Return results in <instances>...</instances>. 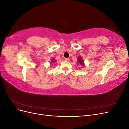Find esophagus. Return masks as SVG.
I'll return each mask as SVG.
<instances>
[{"label":"esophagus","instance_id":"obj_1","mask_svg":"<svg viewBox=\"0 0 129 129\" xmlns=\"http://www.w3.org/2000/svg\"><path fill=\"white\" fill-rule=\"evenodd\" d=\"M64 60L66 61H69V58H65Z\"/></svg>","mask_w":129,"mask_h":129}]
</instances>
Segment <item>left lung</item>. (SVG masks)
Here are the masks:
<instances>
[{"label":"left lung","mask_w":129,"mask_h":129,"mask_svg":"<svg viewBox=\"0 0 129 129\" xmlns=\"http://www.w3.org/2000/svg\"><path fill=\"white\" fill-rule=\"evenodd\" d=\"M78 62H79V63H80L82 66V65L84 64V62H83L82 59V57H79V60H78Z\"/></svg>","instance_id":"obj_1"}]
</instances>
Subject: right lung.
<instances>
[{
	"label": "right lung",
	"instance_id": "1",
	"mask_svg": "<svg viewBox=\"0 0 129 129\" xmlns=\"http://www.w3.org/2000/svg\"><path fill=\"white\" fill-rule=\"evenodd\" d=\"M52 61H53V62H55V60H52Z\"/></svg>",
	"mask_w": 129,
	"mask_h": 129
}]
</instances>
